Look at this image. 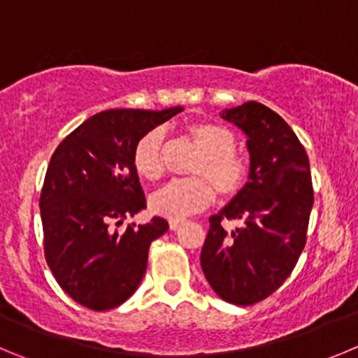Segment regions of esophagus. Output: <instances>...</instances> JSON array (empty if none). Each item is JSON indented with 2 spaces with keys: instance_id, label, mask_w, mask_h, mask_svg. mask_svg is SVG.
Segmentation results:
<instances>
[{
  "instance_id": "esophagus-1",
  "label": "esophagus",
  "mask_w": 358,
  "mask_h": 358,
  "mask_svg": "<svg viewBox=\"0 0 358 358\" xmlns=\"http://www.w3.org/2000/svg\"><path fill=\"white\" fill-rule=\"evenodd\" d=\"M183 224H185V222H183V220H180V219L169 220V228H171L173 231H176V229H180Z\"/></svg>"
}]
</instances>
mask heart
<instances>
[{
    "label": "heart",
    "instance_id": "heart-1",
    "mask_svg": "<svg viewBox=\"0 0 358 358\" xmlns=\"http://www.w3.org/2000/svg\"><path fill=\"white\" fill-rule=\"evenodd\" d=\"M185 136L201 152L189 168L194 178L173 180L150 198V210L171 220L205 210L213 199L212 189L222 201H233L243 194L250 180V162L235 150L236 136L231 129L199 120L185 127ZM164 145L162 129L148 130L134 143L132 166L143 180L155 182L162 176Z\"/></svg>",
    "mask_w": 358,
    "mask_h": 358
}]
</instances>
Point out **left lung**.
Returning a JSON list of instances; mask_svg holds the SVG:
<instances>
[{"mask_svg":"<svg viewBox=\"0 0 358 358\" xmlns=\"http://www.w3.org/2000/svg\"><path fill=\"white\" fill-rule=\"evenodd\" d=\"M220 116L245 132L250 180L242 196L210 217L201 268L220 299L252 306L282 286L306 247L315 201L309 157L292 127L263 103L245 102ZM226 218L243 226L226 232Z\"/></svg>","mask_w":358,"mask_h":358,"instance_id":"1","label":"left lung"}]
</instances>
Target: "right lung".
<instances>
[{"mask_svg":"<svg viewBox=\"0 0 358 358\" xmlns=\"http://www.w3.org/2000/svg\"><path fill=\"white\" fill-rule=\"evenodd\" d=\"M182 109L96 113L52 153L40 194L43 255L63 292L88 309L125 302L143 280L152 242L169 229L162 217L123 231L113 224L146 208L134 143Z\"/></svg>","mask_w":358,"mask_h":358,"instance_id":"1","label":"right lung"}]
</instances>
